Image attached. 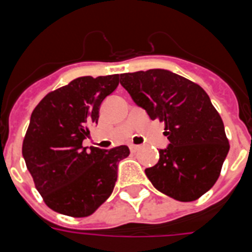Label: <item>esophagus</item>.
I'll list each match as a JSON object with an SVG mask.
<instances>
[{"mask_svg": "<svg viewBox=\"0 0 252 252\" xmlns=\"http://www.w3.org/2000/svg\"><path fill=\"white\" fill-rule=\"evenodd\" d=\"M139 149H140L139 145H132V144H131V145H130L131 153H136V151L139 150Z\"/></svg>", "mask_w": 252, "mask_h": 252, "instance_id": "obj_1", "label": "esophagus"}]
</instances>
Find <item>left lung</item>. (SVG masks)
I'll return each mask as SVG.
<instances>
[{
  "label": "left lung",
  "instance_id": "obj_1",
  "mask_svg": "<svg viewBox=\"0 0 252 252\" xmlns=\"http://www.w3.org/2000/svg\"><path fill=\"white\" fill-rule=\"evenodd\" d=\"M120 83L151 120L164 122L169 144L145 174L159 192L192 202L217 182L230 145L202 87L166 69L125 73Z\"/></svg>",
  "mask_w": 252,
  "mask_h": 252
}]
</instances>
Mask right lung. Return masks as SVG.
Returning <instances> with one entry per match:
<instances>
[{"instance_id": "obj_1", "label": "right lung", "mask_w": 252, "mask_h": 252, "mask_svg": "<svg viewBox=\"0 0 252 252\" xmlns=\"http://www.w3.org/2000/svg\"><path fill=\"white\" fill-rule=\"evenodd\" d=\"M119 74L81 77L44 97L31 113L22 157L44 202L58 213L91 216L111 195L126 145L82 146L99 107L119 86Z\"/></svg>"}]
</instances>
